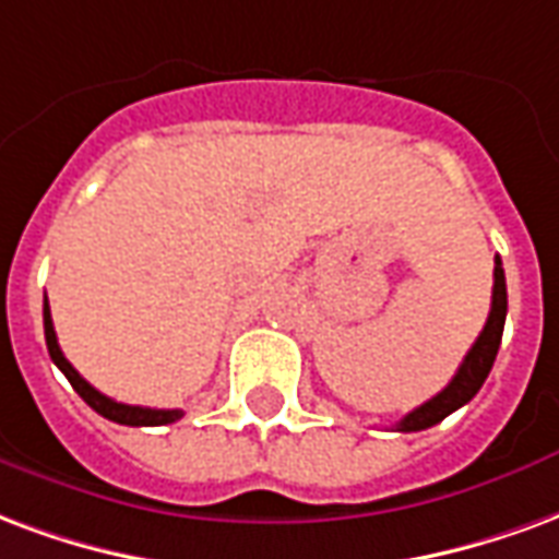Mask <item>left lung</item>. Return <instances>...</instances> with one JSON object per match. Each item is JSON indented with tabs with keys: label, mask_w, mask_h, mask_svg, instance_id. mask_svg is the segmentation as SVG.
<instances>
[{
	"label": "left lung",
	"mask_w": 559,
	"mask_h": 559,
	"mask_svg": "<svg viewBox=\"0 0 559 559\" xmlns=\"http://www.w3.org/2000/svg\"><path fill=\"white\" fill-rule=\"evenodd\" d=\"M503 324H507V276H503V264L495 259V288H491V312L483 333L476 336L474 348L467 352L464 364L459 366V372L452 374V381L443 386L438 396H431L429 402H423L419 408L399 419V431H423L441 423L443 417H450L452 411H459L467 405L471 399L479 393V386L486 384L488 372L495 366L497 348H500V336H503Z\"/></svg>",
	"instance_id": "obj_1"
}]
</instances>
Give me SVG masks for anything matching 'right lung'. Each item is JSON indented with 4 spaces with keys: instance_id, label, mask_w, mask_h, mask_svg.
<instances>
[{
    "instance_id": "1",
    "label": "right lung",
    "mask_w": 559,
    "mask_h": 559,
    "mask_svg": "<svg viewBox=\"0 0 559 559\" xmlns=\"http://www.w3.org/2000/svg\"><path fill=\"white\" fill-rule=\"evenodd\" d=\"M44 336H47V352H50L52 364L59 366L64 372V378L71 381V386L83 396V402L88 408H95L100 417L112 419V423H121V426H166V423H175V419L185 417V411L173 408H140V405H124V402H116V399L104 396L100 390L85 381L83 374L76 372L68 360H64L62 348H59V340H56V328H52L50 304L44 300Z\"/></svg>"
}]
</instances>
